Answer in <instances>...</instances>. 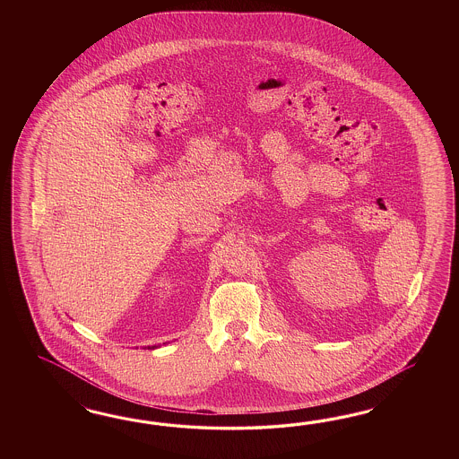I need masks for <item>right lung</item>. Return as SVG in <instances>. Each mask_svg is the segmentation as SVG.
Masks as SVG:
<instances>
[{"mask_svg": "<svg viewBox=\"0 0 459 459\" xmlns=\"http://www.w3.org/2000/svg\"><path fill=\"white\" fill-rule=\"evenodd\" d=\"M148 348H158V347H156V345H154V347H148Z\"/></svg>", "mask_w": 459, "mask_h": 459, "instance_id": "add662e5", "label": "right lung"}]
</instances>
